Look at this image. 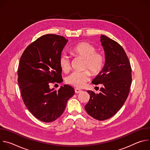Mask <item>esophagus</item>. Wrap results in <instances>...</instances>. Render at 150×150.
Returning a JSON list of instances; mask_svg holds the SVG:
<instances>
[{"label":"esophagus","instance_id":"1","mask_svg":"<svg viewBox=\"0 0 150 150\" xmlns=\"http://www.w3.org/2000/svg\"><path fill=\"white\" fill-rule=\"evenodd\" d=\"M75 93H81V90H79V89H78V88H75Z\"/></svg>","mask_w":150,"mask_h":150}]
</instances>
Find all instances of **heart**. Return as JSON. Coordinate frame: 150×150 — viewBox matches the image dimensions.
I'll return each mask as SVG.
<instances>
[{
    "label": "heart",
    "instance_id": "1",
    "mask_svg": "<svg viewBox=\"0 0 150 150\" xmlns=\"http://www.w3.org/2000/svg\"><path fill=\"white\" fill-rule=\"evenodd\" d=\"M72 53L76 57L85 59L83 69H89L93 75H98L103 70L105 61L103 53L97 52V48L88 42H81L71 49ZM59 65L64 72L71 69V59L66 54L60 56ZM90 72L85 71L82 72H73L66 79L67 83L76 88H82L90 79Z\"/></svg>",
    "mask_w": 150,
    "mask_h": 150
}]
</instances>
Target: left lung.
<instances>
[{"instance_id": "left-lung-1", "label": "left lung", "mask_w": 150, "mask_h": 150, "mask_svg": "<svg viewBox=\"0 0 150 150\" xmlns=\"http://www.w3.org/2000/svg\"><path fill=\"white\" fill-rule=\"evenodd\" d=\"M105 62L101 72L93 81L102 83L100 93L88 90L90 100L85 105L87 113L98 120L113 116L122 107L129 95L132 82V69L123 47L115 40L101 35Z\"/></svg>"}]
</instances>
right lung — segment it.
Returning a JSON list of instances; mask_svg holds the SVG:
<instances>
[{"label":"right lung","mask_w":150,"mask_h":150,"mask_svg":"<svg viewBox=\"0 0 150 150\" xmlns=\"http://www.w3.org/2000/svg\"><path fill=\"white\" fill-rule=\"evenodd\" d=\"M68 41L59 35H44L28 45L20 58L18 82L21 97L31 114L42 122L60 117L75 93L69 85L57 91L50 88V83L62 82L59 59Z\"/></svg>","instance_id":"right-lung-1"}]
</instances>
